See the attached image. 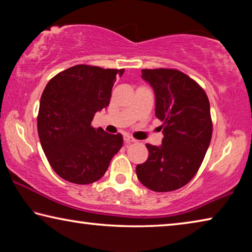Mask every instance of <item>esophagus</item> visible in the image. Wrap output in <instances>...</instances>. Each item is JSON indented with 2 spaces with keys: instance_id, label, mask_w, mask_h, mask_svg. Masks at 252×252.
<instances>
[{
  "instance_id": "34e87169",
  "label": "esophagus",
  "mask_w": 252,
  "mask_h": 252,
  "mask_svg": "<svg viewBox=\"0 0 252 252\" xmlns=\"http://www.w3.org/2000/svg\"><path fill=\"white\" fill-rule=\"evenodd\" d=\"M123 139H125V142L126 145L129 144H132V142H136L137 140L134 138H132L131 136H129V134H125V137H123Z\"/></svg>"
}]
</instances>
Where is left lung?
<instances>
[{"mask_svg": "<svg viewBox=\"0 0 252 252\" xmlns=\"http://www.w3.org/2000/svg\"><path fill=\"white\" fill-rule=\"evenodd\" d=\"M142 78L155 92V115L163 122L164 138L159 147L146 145L149 155L137 165V176L156 192L178 190L197 174L210 144L208 97L198 82L179 70L144 69Z\"/></svg>", "mask_w": 252, "mask_h": 252, "instance_id": "left-lung-1", "label": "left lung"}]
</instances>
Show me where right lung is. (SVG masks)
Listing matches in <instances>:
<instances>
[{"mask_svg":"<svg viewBox=\"0 0 252 252\" xmlns=\"http://www.w3.org/2000/svg\"><path fill=\"white\" fill-rule=\"evenodd\" d=\"M125 69L78 64L56 74L40 97L37 130L54 172L76 185L102 178L123 146L121 133L94 127L96 112L108 106L116 76Z\"/></svg>","mask_w":252,"mask_h":252,"instance_id":"add662e5","label":"right lung"}]
</instances>
